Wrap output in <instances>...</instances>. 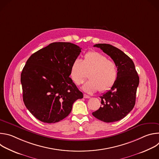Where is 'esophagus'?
I'll list each match as a JSON object with an SVG mask.
<instances>
[{
	"label": "esophagus",
	"instance_id": "esophagus-1",
	"mask_svg": "<svg viewBox=\"0 0 159 159\" xmlns=\"http://www.w3.org/2000/svg\"><path fill=\"white\" fill-rule=\"evenodd\" d=\"M84 98H85V99H89V98H90V97L89 96L87 95V94H84Z\"/></svg>",
	"mask_w": 159,
	"mask_h": 159
}]
</instances>
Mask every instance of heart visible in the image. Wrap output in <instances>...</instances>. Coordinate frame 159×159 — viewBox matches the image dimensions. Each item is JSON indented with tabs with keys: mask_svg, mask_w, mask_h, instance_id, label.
<instances>
[{
	"mask_svg": "<svg viewBox=\"0 0 159 159\" xmlns=\"http://www.w3.org/2000/svg\"><path fill=\"white\" fill-rule=\"evenodd\" d=\"M89 81L82 87L87 93L93 94L98 90L104 93L115 84L118 77L117 66L115 61L98 52L91 51L85 54L81 61L75 59L70 67V77L76 85L82 84L87 78Z\"/></svg>",
	"mask_w": 159,
	"mask_h": 159,
	"instance_id": "obj_1",
	"label": "heart"
}]
</instances>
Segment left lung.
Returning <instances> with one entry per match:
<instances>
[{"label": "left lung", "mask_w": 159, "mask_h": 159, "mask_svg": "<svg viewBox=\"0 0 159 159\" xmlns=\"http://www.w3.org/2000/svg\"><path fill=\"white\" fill-rule=\"evenodd\" d=\"M94 47L101 48L115 62L118 77L111 89L100 96L102 105L93 112V115L106 123L118 121L134 107L139 77L132 60L120 49L104 43L96 44Z\"/></svg>", "instance_id": "obj_1"}]
</instances>
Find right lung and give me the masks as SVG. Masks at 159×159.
I'll return each mask as SVG.
<instances>
[{
  "label": "right lung",
  "instance_id": "obj_1",
  "mask_svg": "<svg viewBox=\"0 0 159 159\" xmlns=\"http://www.w3.org/2000/svg\"><path fill=\"white\" fill-rule=\"evenodd\" d=\"M81 52L67 42L50 44L33 53L20 75L24 103L39 121L54 123L69 115L74 102L83 94L70 75L72 62Z\"/></svg>",
  "mask_w": 159,
  "mask_h": 159
}]
</instances>
